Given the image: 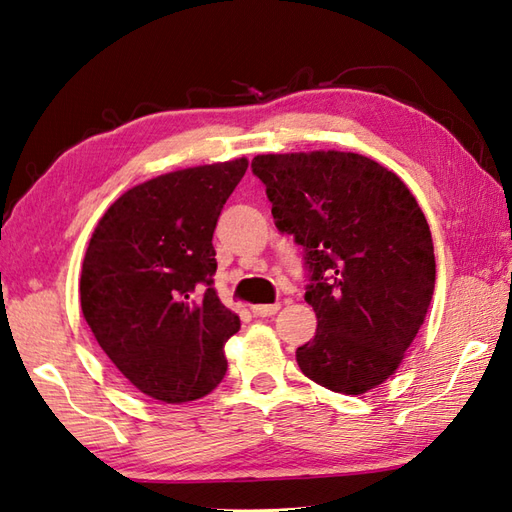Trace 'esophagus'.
<instances>
[{
    "instance_id": "obj_1",
    "label": "esophagus",
    "mask_w": 512,
    "mask_h": 512,
    "mask_svg": "<svg viewBox=\"0 0 512 512\" xmlns=\"http://www.w3.org/2000/svg\"><path fill=\"white\" fill-rule=\"evenodd\" d=\"M280 311V304H256L252 306V313L258 317H269V315H276Z\"/></svg>"
}]
</instances>
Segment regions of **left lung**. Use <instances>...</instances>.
Segmentation results:
<instances>
[{"instance_id": "left-lung-1", "label": "left lung", "mask_w": 512, "mask_h": 512, "mask_svg": "<svg viewBox=\"0 0 512 512\" xmlns=\"http://www.w3.org/2000/svg\"><path fill=\"white\" fill-rule=\"evenodd\" d=\"M276 227L304 249L315 337L295 350L322 388L363 394L394 374L436 285L423 210L392 170L342 151L256 155Z\"/></svg>"}]
</instances>
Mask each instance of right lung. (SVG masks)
Instances as JSON below:
<instances>
[{
  "instance_id": "1",
  "label": "right lung",
  "mask_w": 512,
  "mask_h": 512,
  "mask_svg": "<svg viewBox=\"0 0 512 512\" xmlns=\"http://www.w3.org/2000/svg\"><path fill=\"white\" fill-rule=\"evenodd\" d=\"M247 160L175 170L111 203L81 274L96 342L135 388L164 403L210 394L241 320L214 291L212 234Z\"/></svg>"
}]
</instances>
